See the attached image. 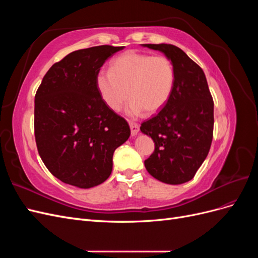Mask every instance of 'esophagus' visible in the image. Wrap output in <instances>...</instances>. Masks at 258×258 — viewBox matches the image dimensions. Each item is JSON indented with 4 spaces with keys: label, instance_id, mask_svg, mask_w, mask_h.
Returning a JSON list of instances; mask_svg holds the SVG:
<instances>
[{
    "label": "esophagus",
    "instance_id": "obj_1",
    "mask_svg": "<svg viewBox=\"0 0 258 258\" xmlns=\"http://www.w3.org/2000/svg\"><path fill=\"white\" fill-rule=\"evenodd\" d=\"M129 124H130V129H131V136H134V137L137 136L139 134V131H140L139 123L131 121V122H129Z\"/></svg>",
    "mask_w": 258,
    "mask_h": 258
}]
</instances>
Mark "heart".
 <instances>
[{"label": "heart", "instance_id": "b5f03b06", "mask_svg": "<svg viewBox=\"0 0 258 258\" xmlns=\"http://www.w3.org/2000/svg\"><path fill=\"white\" fill-rule=\"evenodd\" d=\"M175 71L166 56L129 51L113 60L110 72L100 71L96 85L110 110L119 111L130 97L128 113L132 116L144 110L155 114L163 108L172 95Z\"/></svg>", "mask_w": 258, "mask_h": 258}]
</instances>
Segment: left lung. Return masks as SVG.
Wrapping results in <instances>:
<instances>
[{
	"label": "left lung",
	"instance_id": "left-lung-1",
	"mask_svg": "<svg viewBox=\"0 0 258 258\" xmlns=\"http://www.w3.org/2000/svg\"><path fill=\"white\" fill-rule=\"evenodd\" d=\"M172 62L175 82L168 103L141 124L155 150L144 165L153 177L166 184L190 181L209 154L213 139L214 103L202 69L171 44H143Z\"/></svg>",
	"mask_w": 258,
	"mask_h": 258
}]
</instances>
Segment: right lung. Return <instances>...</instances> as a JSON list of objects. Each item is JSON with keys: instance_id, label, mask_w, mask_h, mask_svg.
I'll list each match as a JSON object with an SVG mask.
<instances>
[{"instance_id": "right-lung-1", "label": "right lung", "mask_w": 258, "mask_h": 258, "mask_svg": "<svg viewBox=\"0 0 258 258\" xmlns=\"http://www.w3.org/2000/svg\"><path fill=\"white\" fill-rule=\"evenodd\" d=\"M123 46H96L69 53L43 77L34 101L38 154L66 184L90 188L108 178L115 150L130 137L126 119L101 98L96 77Z\"/></svg>"}]
</instances>
